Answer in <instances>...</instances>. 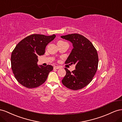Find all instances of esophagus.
<instances>
[{
    "label": "esophagus",
    "instance_id": "1",
    "mask_svg": "<svg viewBox=\"0 0 122 122\" xmlns=\"http://www.w3.org/2000/svg\"><path fill=\"white\" fill-rule=\"evenodd\" d=\"M54 68L55 69H59V68H61V67L60 66H54Z\"/></svg>",
    "mask_w": 122,
    "mask_h": 122
}]
</instances>
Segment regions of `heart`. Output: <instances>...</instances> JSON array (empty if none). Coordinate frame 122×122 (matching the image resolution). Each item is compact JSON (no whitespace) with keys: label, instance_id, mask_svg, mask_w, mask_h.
<instances>
[{"label":"heart","instance_id":"1","mask_svg":"<svg viewBox=\"0 0 122 122\" xmlns=\"http://www.w3.org/2000/svg\"><path fill=\"white\" fill-rule=\"evenodd\" d=\"M63 42H63V41H59L57 43H63Z\"/></svg>","mask_w":122,"mask_h":122}]
</instances>
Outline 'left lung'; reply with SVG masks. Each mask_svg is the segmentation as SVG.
<instances>
[{
	"mask_svg": "<svg viewBox=\"0 0 122 122\" xmlns=\"http://www.w3.org/2000/svg\"><path fill=\"white\" fill-rule=\"evenodd\" d=\"M61 37L71 41L74 47L65 64H76V69L71 72L65 68L66 74L62 82L69 89H81L92 81L96 74L99 62L98 53L91 42L81 35L71 34Z\"/></svg>",
	"mask_w": 122,
	"mask_h": 122,
	"instance_id": "1",
	"label": "left lung"
}]
</instances>
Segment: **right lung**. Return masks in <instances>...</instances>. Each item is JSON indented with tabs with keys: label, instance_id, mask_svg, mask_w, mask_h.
<instances>
[{
	"label": "right lung",
	"instance_id": "obj_1",
	"mask_svg": "<svg viewBox=\"0 0 122 122\" xmlns=\"http://www.w3.org/2000/svg\"><path fill=\"white\" fill-rule=\"evenodd\" d=\"M55 37V34H33L17 44L11 55V68L20 84L26 88H33L46 81L53 67L51 65H38V56L44 54L46 46Z\"/></svg>",
	"mask_w": 122,
	"mask_h": 122
}]
</instances>
